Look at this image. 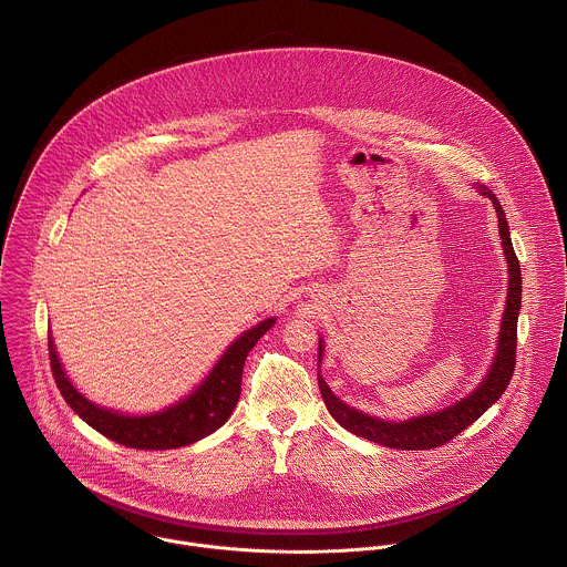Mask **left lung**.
<instances>
[{
    "instance_id": "1",
    "label": "left lung",
    "mask_w": 567,
    "mask_h": 567,
    "mask_svg": "<svg viewBox=\"0 0 567 567\" xmlns=\"http://www.w3.org/2000/svg\"><path fill=\"white\" fill-rule=\"evenodd\" d=\"M483 196H488L495 212H497V223H499V238L506 252V264H508V297H506V310L502 317V331L497 340V353L493 360L491 371L486 373L485 382L463 402L450 405L441 412L416 416L410 421H380L375 416H369L355 408H349L342 404L324 384L321 373H319V389L323 395L324 405L329 414L349 432L355 436H362L367 441L393 447V450H432L450 443L454 436H458L467 425H472L486 408L495 404L502 393L506 391L513 371H515V353H517V315H519V303H522V270L517 255L511 244V234L506 225V216L502 205L497 203L495 194L481 185L478 187ZM323 355V340L319 347V362Z\"/></svg>"
}]
</instances>
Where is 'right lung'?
<instances>
[{
    "mask_svg": "<svg viewBox=\"0 0 567 567\" xmlns=\"http://www.w3.org/2000/svg\"><path fill=\"white\" fill-rule=\"evenodd\" d=\"M272 323L275 319H268L248 329L227 349L207 380L187 400L148 416H128L86 402L65 378L52 338H48V351L61 395L93 430L135 450H176L209 436L231 416L243 391L244 360Z\"/></svg>",
    "mask_w": 567,
    "mask_h": 567,
    "instance_id": "add662e5",
    "label": "right lung"
}]
</instances>
